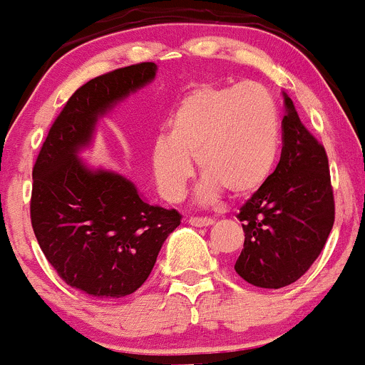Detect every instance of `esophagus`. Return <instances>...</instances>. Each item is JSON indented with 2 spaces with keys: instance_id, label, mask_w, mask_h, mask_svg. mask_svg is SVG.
I'll return each mask as SVG.
<instances>
[{
  "instance_id": "obj_1",
  "label": "esophagus",
  "mask_w": 365,
  "mask_h": 365,
  "mask_svg": "<svg viewBox=\"0 0 365 365\" xmlns=\"http://www.w3.org/2000/svg\"><path fill=\"white\" fill-rule=\"evenodd\" d=\"M187 223H190L191 227L202 228V227H210V225L214 223V220H210V217H190Z\"/></svg>"
}]
</instances>
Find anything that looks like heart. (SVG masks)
Returning a JSON list of instances; mask_svg holds the SVG:
<instances>
[{"instance_id":"1","label":"heart","mask_w":365,"mask_h":365,"mask_svg":"<svg viewBox=\"0 0 365 365\" xmlns=\"http://www.w3.org/2000/svg\"><path fill=\"white\" fill-rule=\"evenodd\" d=\"M281 148L276 100L258 84L197 86L178 101L168 133L153 140L149 161L161 197L179 202L193 178L204 174L198 200L210 204L223 190L247 197L269 181Z\"/></svg>"}]
</instances>
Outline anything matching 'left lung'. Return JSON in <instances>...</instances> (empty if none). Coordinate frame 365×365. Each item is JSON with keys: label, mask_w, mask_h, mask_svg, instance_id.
<instances>
[{"label": "left lung", "mask_w": 365, "mask_h": 365, "mask_svg": "<svg viewBox=\"0 0 365 365\" xmlns=\"http://www.w3.org/2000/svg\"><path fill=\"white\" fill-rule=\"evenodd\" d=\"M283 151L269 181L240 207L244 247L235 272L258 288L288 287L313 265L334 225V195L323 145L283 93Z\"/></svg>", "instance_id": "1"}]
</instances>
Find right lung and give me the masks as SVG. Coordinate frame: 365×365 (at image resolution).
I'll use <instances>...</instances> for the list:
<instances>
[{
  "mask_svg": "<svg viewBox=\"0 0 365 365\" xmlns=\"http://www.w3.org/2000/svg\"><path fill=\"white\" fill-rule=\"evenodd\" d=\"M155 63L100 75L78 88L48 130L33 167L31 225L48 264L71 288L121 299L144 284L168 235L175 209L151 205L125 175L89 167L98 119L155 81Z\"/></svg>",
  "mask_w": 365,
  "mask_h": 365,
  "instance_id": "right-lung-1",
  "label": "right lung"
}]
</instances>
